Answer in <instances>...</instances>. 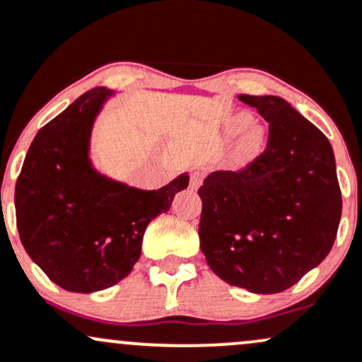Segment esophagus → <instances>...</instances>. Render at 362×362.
<instances>
[{"label": "esophagus", "instance_id": "34e87169", "mask_svg": "<svg viewBox=\"0 0 362 362\" xmlns=\"http://www.w3.org/2000/svg\"><path fill=\"white\" fill-rule=\"evenodd\" d=\"M203 180H204L203 173H201V171H194V173L191 175V187L197 189L201 184H203Z\"/></svg>", "mask_w": 362, "mask_h": 362}]
</instances>
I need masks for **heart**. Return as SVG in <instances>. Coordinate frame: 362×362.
Masks as SVG:
<instances>
[{"instance_id":"obj_1","label":"heart","mask_w":362,"mask_h":362,"mask_svg":"<svg viewBox=\"0 0 362 362\" xmlns=\"http://www.w3.org/2000/svg\"><path fill=\"white\" fill-rule=\"evenodd\" d=\"M250 123H251L250 114H245V112L235 114V116L230 117L229 123H227V130H229V133H239L245 130ZM260 147H262V130L260 128H253V130L246 133L245 140H243V152H245L246 156H253L260 151Z\"/></svg>"}]
</instances>
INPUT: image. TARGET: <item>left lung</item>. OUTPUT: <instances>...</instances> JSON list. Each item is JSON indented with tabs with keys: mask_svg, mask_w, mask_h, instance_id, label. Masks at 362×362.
<instances>
[{
	"mask_svg": "<svg viewBox=\"0 0 362 362\" xmlns=\"http://www.w3.org/2000/svg\"><path fill=\"white\" fill-rule=\"evenodd\" d=\"M269 123L267 146L246 166L213 171L199 187L201 250L220 279L279 293L332 250L341 192L332 144L274 95H239Z\"/></svg>",
	"mask_w": 362,
	"mask_h": 362,
	"instance_id": "8db88e82",
	"label": "left lung"
}]
</instances>
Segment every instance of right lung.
<instances>
[{
  "instance_id": "1",
  "label": "right lung",
  "mask_w": 362,
  "mask_h": 362,
  "mask_svg": "<svg viewBox=\"0 0 362 362\" xmlns=\"http://www.w3.org/2000/svg\"><path fill=\"white\" fill-rule=\"evenodd\" d=\"M111 90L76 98L30 144L15 185L17 229L25 251L67 291L105 290L132 272L152 218L187 189L180 175L158 191L100 177L90 166L91 124Z\"/></svg>"
}]
</instances>
